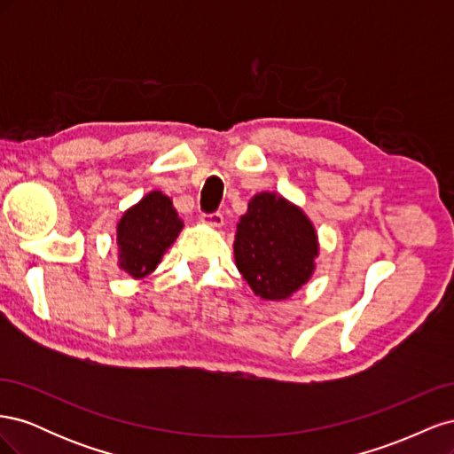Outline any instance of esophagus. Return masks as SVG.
Listing matches in <instances>:
<instances>
[{
    "instance_id": "esophagus-1",
    "label": "esophagus",
    "mask_w": 454,
    "mask_h": 454,
    "mask_svg": "<svg viewBox=\"0 0 454 454\" xmlns=\"http://www.w3.org/2000/svg\"><path fill=\"white\" fill-rule=\"evenodd\" d=\"M202 222L210 227H222L223 225V214L222 212H212V214H202Z\"/></svg>"
}]
</instances>
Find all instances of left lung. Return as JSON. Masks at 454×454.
I'll return each mask as SVG.
<instances>
[{
    "mask_svg": "<svg viewBox=\"0 0 454 454\" xmlns=\"http://www.w3.org/2000/svg\"><path fill=\"white\" fill-rule=\"evenodd\" d=\"M318 240L309 217L274 193L255 195L237 225L235 261L255 295L287 299L314 270Z\"/></svg>",
    "mask_w": 454,
    "mask_h": 454,
    "instance_id": "obj_1",
    "label": "left lung"
}]
</instances>
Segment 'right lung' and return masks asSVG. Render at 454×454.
Listing matches in <instances>:
<instances>
[{
    "label": "right lung",
    "instance_id": "1",
    "mask_svg": "<svg viewBox=\"0 0 454 454\" xmlns=\"http://www.w3.org/2000/svg\"><path fill=\"white\" fill-rule=\"evenodd\" d=\"M184 223L172 200L160 191L145 195L125 212L117 225L119 267L134 278H144L160 263L162 254L180 235Z\"/></svg>",
    "mask_w": 454,
    "mask_h": 454
}]
</instances>
